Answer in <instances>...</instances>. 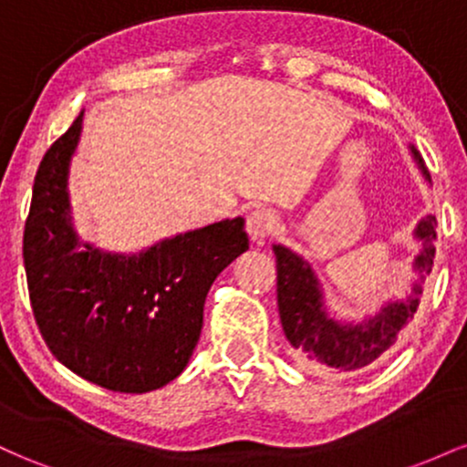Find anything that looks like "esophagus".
I'll list each match as a JSON object with an SVG mask.
<instances>
[{
    "label": "esophagus",
    "instance_id": "1",
    "mask_svg": "<svg viewBox=\"0 0 467 467\" xmlns=\"http://www.w3.org/2000/svg\"><path fill=\"white\" fill-rule=\"evenodd\" d=\"M245 226H248V234L252 241L264 244V241L278 228V217L270 211V208H254L248 215V223H245Z\"/></svg>",
    "mask_w": 467,
    "mask_h": 467
}]
</instances>
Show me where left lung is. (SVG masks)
<instances>
[{"label": "left lung", "instance_id": "left-lung-1", "mask_svg": "<svg viewBox=\"0 0 467 467\" xmlns=\"http://www.w3.org/2000/svg\"><path fill=\"white\" fill-rule=\"evenodd\" d=\"M412 158L420 166L421 175L431 182V173L423 166L421 155L410 147ZM437 219L426 215L415 226V239L421 244L420 254L412 261L410 292L398 301H389L379 307V312L360 323L337 320L327 312L323 285L316 276L314 267L301 254L292 252L285 245H272L276 256V298L278 316H281L283 331L292 345L296 360L312 371H356L378 360L384 351L398 340L400 331L409 325L412 314L420 307L421 283L432 270L435 259V233Z\"/></svg>", "mask_w": 467, "mask_h": 467}]
</instances>
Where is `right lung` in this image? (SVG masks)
I'll list each match as a JSON object with an SVG mask.
<instances>
[{
	"instance_id": "right-lung-1",
	"label": "right lung",
	"mask_w": 467,
	"mask_h": 467,
	"mask_svg": "<svg viewBox=\"0 0 467 467\" xmlns=\"http://www.w3.org/2000/svg\"><path fill=\"white\" fill-rule=\"evenodd\" d=\"M80 131L83 111L47 149L32 186L24 230L32 312L69 371L118 393H149L189 364L208 289L250 245L245 222L223 219L131 254L80 241L69 203Z\"/></svg>"
}]
</instances>
